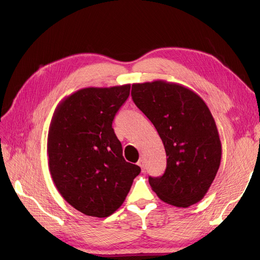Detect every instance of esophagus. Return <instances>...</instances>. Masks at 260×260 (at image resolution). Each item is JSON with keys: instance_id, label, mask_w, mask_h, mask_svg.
<instances>
[{"instance_id": "1", "label": "esophagus", "mask_w": 260, "mask_h": 260, "mask_svg": "<svg viewBox=\"0 0 260 260\" xmlns=\"http://www.w3.org/2000/svg\"><path fill=\"white\" fill-rule=\"evenodd\" d=\"M138 165L139 166L142 168V170H144V160L143 159H140L139 161H138Z\"/></svg>"}]
</instances>
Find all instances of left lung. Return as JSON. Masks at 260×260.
<instances>
[{
  "label": "left lung",
  "mask_w": 260,
  "mask_h": 260,
  "mask_svg": "<svg viewBox=\"0 0 260 260\" xmlns=\"http://www.w3.org/2000/svg\"><path fill=\"white\" fill-rule=\"evenodd\" d=\"M131 95L154 124L167 155L165 174L148 178L152 190L176 207L200 202L221 160V142L208 106L191 89L164 80L133 83Z\"/></svg>",
  "instance_id": "8db88e82"
}]
</instances>
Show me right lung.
Wrapping results in <instances>:
<instances>
[{"label": "right lung", "instance_id": "obj_1", "mask_svg": "<svg viewBox=\"0 0 260 260\" xmlns=\"http://www.w3.org/2000/svg\"><path fill=\"white\" fill-rule=\"evenodd\" d=\"M130 84L84 88L56 107L48 136L49 167L64 200L91 217L119 208L141 168L125 161L112 123Z\"/></svg>", "mask_w": 260, "mask_h": 260}]
</instances>
